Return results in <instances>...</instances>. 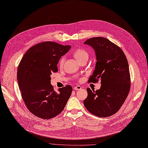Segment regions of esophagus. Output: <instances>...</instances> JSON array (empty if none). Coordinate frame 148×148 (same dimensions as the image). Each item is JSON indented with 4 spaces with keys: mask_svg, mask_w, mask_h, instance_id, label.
<instances>
[{
    "mask_svg": "<svg viewBox=\"0 0 148 148\" xmlns=\"http://www.w3.org/2000/svg\"><path fill=\"white\" fill-rule=\"evenodd\" d=\"M81 89H82V87H81L80 86H75L74 88V90H80Z\"/></svg>",
    "mask_w": 148,
    "mask_h": 148,
    "instance_id": "obj_1",
    "label": "esophagus"
}]
</instances>
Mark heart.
Here are the masks:
<instances>
[{"mask_svg":"<svg viewBox=\"0 0 148 148\" xmlns=\"http://www.w3.org/2000/svg\"><path fill=\"white\" fill-rule=\"evenodd\" d=\"M73 54L74 57L79 62H81L84 60H88L89 58V53L88 51L82 48H79V49H75L73 51ZM64 60H65L64 57H62L60 59L59 61V65L60 67L63 66L64 64Z\"/></svg>","mask_w":148,"mask_h":148,"instance_id":"b5f03b06","label":"heart"}]
</instances>
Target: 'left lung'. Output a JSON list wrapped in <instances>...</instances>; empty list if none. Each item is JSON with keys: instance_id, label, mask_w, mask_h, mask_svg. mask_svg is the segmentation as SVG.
Segmentation results:
<instances>
[{"instance_id": "8db88e82", "label": "left lung", "mask_w": 148, "mask_h": 148, "mask_svg": "<svg viewBox=\"0 0 148 148\" xmlns=\"http://www.w3.org/2000/svg\"><path fill=\"white\" fill-rule=\"evenodd\" d=\"M94 49L97 62L89 83L101 79V86L94 90L87 88L83 101L86 109L98 117L105 118L117 112L129 94L130 74L127 59L117 45L103 37H94L84 42Z\"/></svg>"}]
</instances>
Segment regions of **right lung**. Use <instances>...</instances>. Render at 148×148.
I'll use <instances>...</instances> for the list:
<instances>
[{"label":"right lung","mask_w":148,"mask_h":148,"mask_svg":"<svg viewBox=\"0 0 148 148\" xmlns=\"http://www.w3.org/2000/svg\"><path fill=\"white\" fill-rule=\"evenodd\" d=\"M71 49L52 41L37 44L22 58L17 69V80L23 101L28 110L38 118L51 119L64 109L71 95L70 85L54 90L51 74L58 72L61 56Z\"/></svg>","instance_id":"obj_1"}]
</instances>
